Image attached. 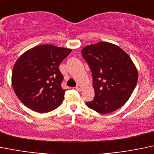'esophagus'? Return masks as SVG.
<instances>
[{
	"instance_id": "1",
	"label": "esophagus",
	"mask_w": 154,
	"mask_h": 154,
	"mask_svg": "<svg viewBox=\"0 0 154 154\" xmlns=\"http://www.w3.org/2000/svg\"><path fill=\"white\" fill-rule=\"evenodd\" d=\"M75 89L77 90H78V91H80V90H81V89H82V86L80 85V84H77V87H75Z\"/></svg>"
}]
</instances>
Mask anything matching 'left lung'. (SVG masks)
I'll use <instances>...</instances> for the list:
<instances>
[{
	"label": "left lung",
	"instance_id": "8db88e82",
	"mask_svg": "<svg viewBox=\"0 0 154 154\" xmlns=\"http://www.w3.org/2000/svg\"><path fill=\"white\" fill-rule=\"evenodd\" d=\"M93 77L95 97L86 104L100 114L121 108L137 85V70L128 54L106 42L87 45L81 51Z\"/></svg>",
	"mask_w": 154,
	"mask_h": 154
}]
</instances>
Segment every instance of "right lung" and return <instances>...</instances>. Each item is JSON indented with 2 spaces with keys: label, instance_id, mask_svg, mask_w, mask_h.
Segmentation results:
<instances>
[{
  "label": "right lung",
  "instance_id": "obj_1",
  "mask_svg": "<svg viewBox=\"0 0 154 154\" xmlns=\"http://www.w3.org/2000/svg\"><path fill=\"white\" fill-rule=\"evenodd\" d=\"M71 49L41 45L23 54L13 68L12 85L16 95L26 107L39 113L52 111L62 103L67 90L59 70Z\"/></svg>",
  "mask_w": 154,
  "mask_h": 154
}]
</instances>
